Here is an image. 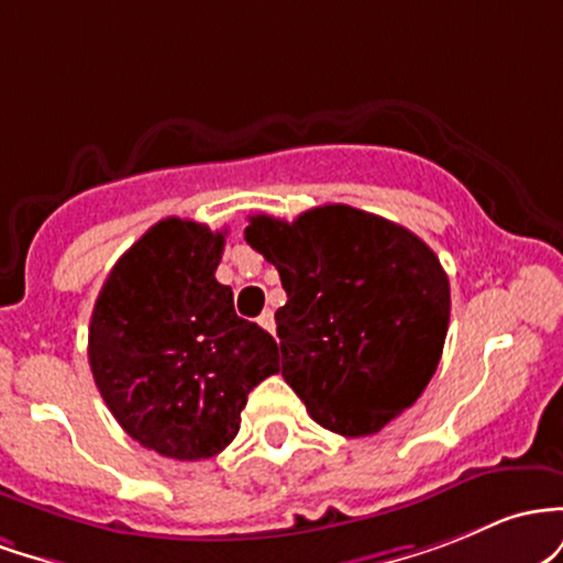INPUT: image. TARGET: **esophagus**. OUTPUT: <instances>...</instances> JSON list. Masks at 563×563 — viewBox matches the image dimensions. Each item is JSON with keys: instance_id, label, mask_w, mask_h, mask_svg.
I'll return each mask as SVG.
<instances>
[{"instance_id": "obj_1", "label": "esophagus", "mask_w": 563, "mask_h": 563, "mask_svg": "<svg viewBox=\"0 0 563 563\" xmlns=\"http://www.w3.org/2000/svg\"><path fill=\"white\" fill-rule=\"evenodd\" d=\"M257 324H261L265 332H274V330H276L274 313H271V311H263V313H261V319H257Z\"/></svg>"}]
</instances>
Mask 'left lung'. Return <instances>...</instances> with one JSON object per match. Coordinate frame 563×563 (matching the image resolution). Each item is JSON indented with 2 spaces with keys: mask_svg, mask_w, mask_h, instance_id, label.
<instances>
[{
  "mask_svg": "<svg viewBox=\"0 0 563 563\" xmlns=\"http://www.w3.org/2000/svg\"><path fill=\"white\" fill-rule=\"evenodd\" d=\"M244 239L279 271L282 377L319 426L369 435L420 399L450 327V279L420 236L324 205L252 214Z\"/></svg>",
  "mask_w": 563,
  "mask_h": 563,
  "instance_id": "8db88e82",
  "label": "left lung"
}]
</instances>
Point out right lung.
<instances>
[{
	"mask_svg": "<svg viewBox=\"0 0 563 563\" xmlns=\"http://www.w3.org/2000/svg\"><path fill=\"white\" fill-rule=\"evenodd\" d=\"M225 231L167 218L119 257L95 300L90 369L106 407L145 450L207 460L239 433L250 390L279 372L263 327L214 279Z\"/></svg>",
	"mask_w": 563,
	"mask_h": 563,
	"instance_id": "add662e5",
	"label": "right lung"
}]
</instances>
